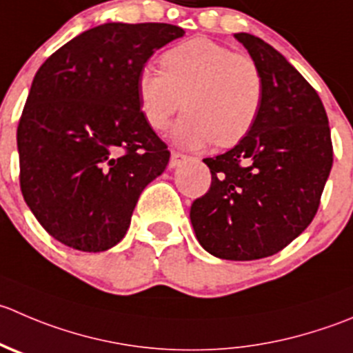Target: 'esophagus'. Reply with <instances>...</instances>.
I'll use <instances>...</instances> for the list:
<instances>
[{
    "label": "esophagus",
    "instance_id": "34e87169",
    "mask_svg": "<svg viewBox=\"0 0 353 353\" xmlns=\"http://www.w3.org/2000/svg\"><path fill=\"white\" fill-rule=\"evenodd\" d=\"M188 157L183 155V153L179 152H172L170 153V162H169V169H176V167H179L181 163L186 162Z\"/></svg>",
    "mask_w": 353,
    "mask_h": 353
}]
</instances>
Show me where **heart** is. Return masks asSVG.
<instances>
[{
  "label": "heart",
  "mask_w": 353,
  "mask_h": 353,
  "mask_svg": "<svg viewBox=\"0 0 353 353\" xmlns=\"http://www.w3.org/2000/svg\"><path fill=\"white\" fill-rule=\"evenodd\" d=\"M263 93L262 70L253 58L207 37L169 48L162 70L145 67L138 75L139 107L152 129L165 131L184 103L186 114L172 138L190 150L241 141L259 119Z\"/></svg>",
  "instance_id": "heart-1"
}]
</instances>
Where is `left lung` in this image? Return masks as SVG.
Wrapping results in <instances>:
<instances>
[{"instance_id":"left-lung-1","label":"left lung","mask_w":353,"mask_h":353,"mask_svg":"<svg viewBox=\"0 0 353 353\" xmlns=\"http://www.w3.org/2000/svg\"><path fill=\"white\" fill-rule=\"evenodd\" d=\"M263 75L262 110L229 152L203 159L208 193L193 201L200 245L224 260H256L288 246L312 222L333 165V145L319 94L278 50L234 34Z\"/></svg>"}]
</instances>
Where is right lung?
Here are the masks:
<instances>
[{"instance_id": "1", "label": "right lung", "mask_w": 353, "mask_h": 353, "mask_svg": "<svg viewBox=\"0 0 353 353\" xmlns=\"http://www.w3.org/2000/svg\"><path fill=\"white\" fill-rule=\"evenodd\" d=\"M183 36L170 23H101L34 75L17 129L20 188L63 245L94 253L117 245L141 191L165 170L170 153L143 117L138 75Z\"/></svg>"}]
</instances>
